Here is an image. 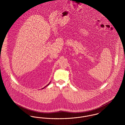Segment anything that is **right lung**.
<instances>
[{"label": "right lung", "mask_w": 125, "mask_h": 125, "mask_svg": "<svg viewBox=\"0 0 125 125\" xmlns=\"http://www.w3.org/2000/svg\"><path fill=\"white\" fill-rule=\"evenodd\" d=\"M49 84H50V83H49ZM49 84H48V85H47V86H48V85H49ZM47 86H46V87H47ZM44 88H45V87H44ZM43 89H44V88H43Z\"/></svg>", "instance_id": "add662e5"}]
</instances>
